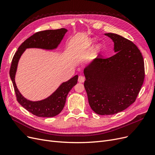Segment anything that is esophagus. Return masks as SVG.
Returning <instances> with one entry per match:
<instances>
[{
  "instance_id": "esophagus-1",
  "label": "esophagus",
  "mask_w": 155,
  "mask_h": 155,
  "mask_svg": "<svg viewBox=\"0 0 155 155\" xmlns=\"http://www.w3.org/2000/svg\"><path fill=\"white\" fill-rule=\"evenodd\" d=\"M85 81V78H84L83 76H79L78 77V81L79 83H83Z\"/></svg>"
}]
</instances>
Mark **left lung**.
Wrapping results in <instances>:
<instances>
[{
  "instance_id": "obj_1",
  "label": "left lung",
  "mask_w": 155,
  "mask_h": 155,
  "mask_svg": "<svg viewBox=\"0 0 155 155\" xmlns=\"http://www.w3.org/2000/svg\"><path fill=\"white\" fill-rule=\"evenodd\" d=\"M114 43L116 54L100 55L84 70V83L89 105L96 114H114L137 100L145 78L143 58L132 41L108 33Z\"/></svg>"
}]
</instances>
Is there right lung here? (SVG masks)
I'll return each mask as SVG.
<instances>
[{
    "instance_id": "1",
    "label": "right lung",
    "mask_w": 155,
    "mask_h": 155,
    "mask_svg": "<svg viewBox=\"0 0 155 155\" xmlns=\"http://www.w3.org/2000/svg\"><path fill=\"white\" fill-rule=\"evenodd\" d=\"M67 31V29L61 28L36 32L23 42L18 48L12 59L10 76L13 83L17 100L25 109L37 116L54 117L59 114L64 106L68 92L77 84L78 76L76 75L68 81L63 83L56 91L46 99L39 101H31L23 97L16 86L15 75L18 59L26 48H38L48 50L55 48L62 41Z\"/></svg>"
}]
</instances>
